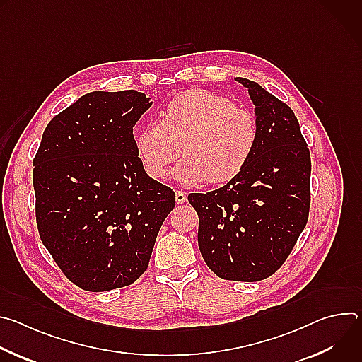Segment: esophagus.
Returning <instances> with one entry per match:
<instances>
[{
	"instance_id": "34e87169",
	"label": "esophagus",
	"mask_w": 362,
	"mask_h": 362,
	"mask_svg": "<svg viewBox=\"0 0 362 362\" xmlns=\"http://www.w3.org/2000/svg\"><path fill=\"white\" fill-rule=\"evenodd\" d=\"M186 199H187V194L185 192H180V190L176 192V202L177 203H185Z\"/></svg>"
}]
</instances>
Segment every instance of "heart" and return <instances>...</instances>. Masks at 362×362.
Instances as JSON below:
<instances>
[{
	"instance_id": "1",
	"label": "heart",
	"mask_w": 362,
	"mask_h": 362,
	"mask_svg": "<svg viewBox=\"0 0 362 362\" xmlns=\"http://www.w3.org/2000/svg\"><path fill=\"white\" fill-rule=\"evenodd\" d=\"M134 144L146 173L162 179L168 166L185 159L170 176L186 187L206 180H233L249 163L257 141L255 116L221 94L189 90L175 95L162 112V122L139 123Z\"/></svg>"
}]
</instances>
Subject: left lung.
Segmentation results:
<instances>
[{
    "instance_id": "left-lung-1",
    "label": "left lung",
    "mask_w": 362,
    "mask_h": 362,
    "mask_svg": "<svg viewBox=\"0 0 362 362\" xmlns=\"http://www.w3.org/2000/svg\"><path fill=\"white\" fill-rule=\"evenodd\" d=\"M235 80L255 106V151L233 180L187 199L206 265L222 279L256 282L281 268L306 225L311 156L291 107L252 80Z\"/></svg>"
}]
</instances>
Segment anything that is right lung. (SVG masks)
I'll use <instances>...</instances> for the list:
<instances>
[{
    "label": "right lung",
    "instance_id": "obj_1",
    "mask_svg": "<svg viewBox=\"0 0 362 362\" xmlns=\"http://www.w3.org/2000/svg\"><path fill=\"white\" fill-rule=\"evenodd\" d=\"M153 101L144 93L91 91L51 120L34 158L40 238L81 289L110 291L146 269L175 192L151 179L133 126Z\"/></svg>",
    "mask_w": 362,
    "mask_h": 362
}]
</instances>
